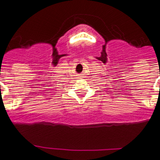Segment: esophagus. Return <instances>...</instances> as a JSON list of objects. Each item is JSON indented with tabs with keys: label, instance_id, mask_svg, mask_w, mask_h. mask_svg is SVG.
<instances>
[{
	"label": "esophagus",
	"instance_id": "obj_1",
	"mask_svg": "<svg viewBox=\"0 0 160 160\" xmlns=\"http://www.w3.org/2000/svg\"><path fill=\"white\" fill-rule=\"evenodd\" d=\"M82 74H78V78H80V77H82Z\"/></svg>",
	"mask_w": 160,
	"mask_h": 160
}]
</instances>
